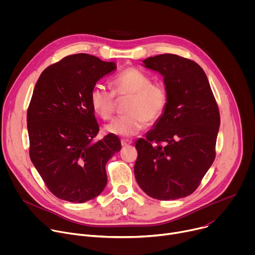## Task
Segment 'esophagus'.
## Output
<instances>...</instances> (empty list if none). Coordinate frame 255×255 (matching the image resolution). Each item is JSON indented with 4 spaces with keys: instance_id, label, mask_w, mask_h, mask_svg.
Here are the masks:
<instances>
[{
    "instance_id": "34e87169",
    "label": "esophagus",
    "mask_w": 255,
    "mask_h": 255,
    "mask_svg": "<svg viewBox=\"0 0 255 255\" xmlns=\"http://www.w3.org/2000/svg\"><path fill=\"white\" fill-rule=\"evenodd\" d=\"M132 143H133V141H132L131 139H125V138L121 139L122 146H127V145H130V144H132Z\"/></svg>"
}]
</instances>
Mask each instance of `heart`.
<instances>
[{
    "label": "heart",
    "mask_w": 255,
    "mask_h": 255,
    "mask_svg": "<svg viewBox=\"0 0 255 255\" xmlns=\"http://www.w3.org/2000/svg\"><path fill=\"white\" fill-rule=\"evenodd\" d=\"M112 92L95 86L90 94V102L96 114L109 121L114 116L117 101L128 98L125 103L126 114L115 119L106 130L121 137H131L139 133L147 123L158 121L168 105V91L162 84L152 83L146 72L129 67L111 81Z\"/></svg>",
    "instance_id": "b5f03b06"
}]
</instances>
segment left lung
Listing matches in <instances>:
<instances>
[{
    "label": "left lung",
    "mask_w": 255,
    "mask_h": 255,
    "mask_svg": "<svg viewBox=\"0 0 255 255\" xmlns=\"http://www.w3.org/2000/svg\"><path fill=\"white\" fill-rule=\"evenodd\" d=\"M143 62L163 76L169 98L155 127L135 144V178L153 199L185 198L215 160L219 109L205 71L194 60L165 53Z\"/></svg>",
    "instance_id": "obj_1"
}]
</instances>
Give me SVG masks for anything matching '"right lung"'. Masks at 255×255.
I'll return each mask as SVG.
<instances>
[{
    "label": "right lung",
    "instance_id": "obj_1",
    "mask_svg": "<svg viewBox=\"0 0 255 255\" xmlns=\"http://www.w3.org/2000/svg\"><path fill=\"white\" fill-rule=\"evenodd\" d=\"M115 70L114 62L71 54L47 66L35 85L27 110L29 155L58 199L85 203L107 185L106 164L121 141L114 134L94 140L100 127L90 94Z\"/></svg>",
    "mask_w": 255,
    "mask_h": 255
}]
</instances>
